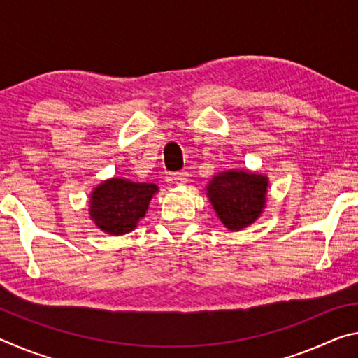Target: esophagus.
I'll use <instances>...</instances> for the list:
<instances>
[{
  "label": "esophagus",
  "instance_id": "1",
  "mask_svg": "<svg viewBox=\"0 0 358 358\" xmlns=\"http://www.w3.org/2000/svg\"><path fill=\"white\" fill-rule=\"evenodd\" d=\"M173 180L177 185H186L189 181V173L187 172H177L173 173Z\"/></svg>",
  "mask_w": 358,
  "mask_h": 358
}]
</instances>
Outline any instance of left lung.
<instances>
[{
	"label": "left lung",
	"mask_w": 358,
	"mask_h": 358,
	"mask_svg": "<svg viewBox=\"0 0 358 358\" xmlns=\"http://www.w3.org/2000/svg\"><path fill=\"white\" fill-rule=\"evenodd\" d=\"M268 178L248 171L217 173L207 186V196L221 222L241 230L257 220L265 208Z\"/></svg>",
	"instance_id": "left-lung-1"
}]
</instances>
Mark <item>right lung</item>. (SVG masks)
<instances>
[{
  "label": "right lung",
  "mask_w": 358,
  "mask_h": 358,
  "mask_svg": "<svg viewBox=\"0 0 358 358\" xmlns=\"http://www.w3.org/2000/svg\"><path fill=\"white\" fill-rule=\"evenodd\" d=\"M157 186L110 178L94 187L90 199V216L102 232L124 235L145 216Z\"/></svg>",
  "instance_id": "right-lung-1"
}]
</instances>
